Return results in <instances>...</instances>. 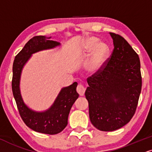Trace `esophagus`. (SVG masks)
Instances as JSON below:
<instances>
[{
	"mask_svg": "<svg viewBox=\"0 0 152 152\" xmlns=\"http://www.w3.org/2000/svg\"><path fill=\"white\" fill-rule=\"evenodd\" d=\"M77 91L79 94L80 96H83L85 92V88L83 85H78L77 87Z\"/></svg>",
	"mask_w": 152,
	"mask_h": 152,
	"instance_id": "esophagus-1",
	"label": "esophagus"
}]
</instances>
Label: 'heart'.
I'll list each match as a JSON object with an SVG mask.
<instances>
[{
  "instance_id": "obj_1",
  "label": "heart",
  "mask_w": 152,
  "mask_h": 152,
  "mask_svg": "<svg viewBox=\"0 0 152 152\" xmlns=\"http://www.w3.org/2000/svg\"><path fill=\"white\" fill-rule=\"evenodd\" d=\"M93 50L88 61L86 69L91 74H96L104 67L110 55V48L104 42L99 43V39L89 37L85 39L82 46V52L89 54Z\"/></svg>"
}]
</instances>
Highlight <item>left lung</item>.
Listing matches in <instances>:
<instances>
[{"label":"left lung","mask_w":152,"mask_h":152,"mask_svg":"<svg viewBox=\"0 0 152 152\" xmlns=\"http://www.w3.org/2000/svg\"><path fill=\"white\" fill-rule=\"evenodd\" d=\"M114 49L99 72L87 79L85 96L91 123L102 131H114L134 115L142 89L140 58L125 39L109 32Z\"/></svg>","instance_id":"1"}]
</instances>
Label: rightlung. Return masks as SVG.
Segmentation results:
<instances>
[{
	"label": "right lung",
	"instance_id": "add662e5",
	"mask_svg": "<svg viewBox=\"0 0 152 152\" xmlns=\"http://www.w3.org/2000/svg\"><path fill=\"white\" fill-rule=\"evenodd\" d=\"M50 38L34 37L15 56L12 65V89L19 113L27 126L41 133L56 134L67 126L70 110L79 97L76 91L77 83L75 82L68 87L62 88L53 104L44 111H36L28 107L24 102L20 87L22 69L32 54L61 46V43L50 40Z\"/></svg>",
	"mask_w": 152,
	"mask_h": 152
}]
</instances>
